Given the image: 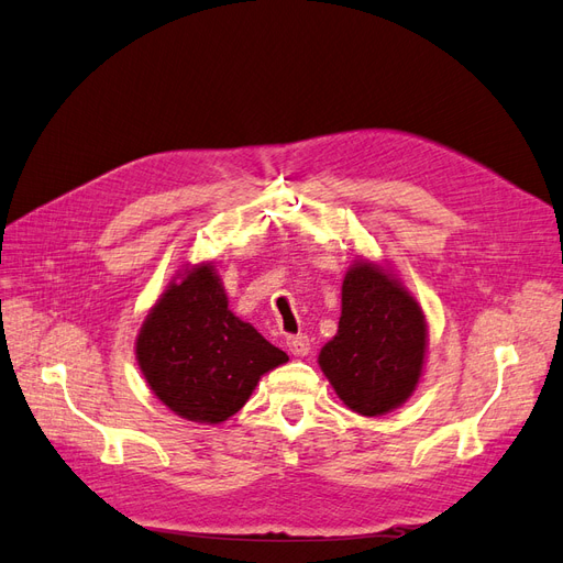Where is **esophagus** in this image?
<instances>
[{"label": "esophagus", "mask_w": 563, "mask_h": 563, "mask_svg": "<svg viewBox=\"0 0 563 563\" xmlns=\"http://www.w3.org/2000/svg\"><path fill=\"white\" fill-rule=\"evenodd\" d=\"M286 347L294 356H305L310 352V338L308 335H288L286 338Z\"/></svg>", "instance_id": "1"}]
</instances>
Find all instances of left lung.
<instances>
[{"label": "left lung", "instance_id": "8db88e82", "mask_svg": "<svg viewBox=\"0 0 563 563\" xmlns=\"http://www.w3.org/2000/svg\"><path fill=\"white\" fill-rule=\"evenodd\" d=\"M338 333L319 350V368L350 411L378 418L404 406L428 360V319L387 263L356 255L340 288Z\"/></svg>", "mask_w": 563, "mask_h": 563}]
</instances>
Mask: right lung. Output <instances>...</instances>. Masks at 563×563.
<instances>
[{
    "label": "right lung",
    "mask_w": 563,
    "mask_h": 563,
    "mask_svg": "<svg viewBox=\"0 0 563 563\" xmlns=\"http://www.w3.org/2000/svg\"><path fill=\"white\" fill-rule=\"evenodd\" d=\"M135 362L168 411L199 424L232 418L288 354L236 317L213 261L185 263L135 335Z\"/></svg>",
    "instance_id": "1"
}]
</instances>
